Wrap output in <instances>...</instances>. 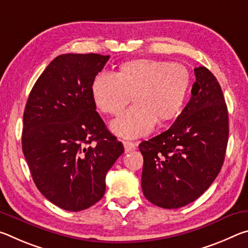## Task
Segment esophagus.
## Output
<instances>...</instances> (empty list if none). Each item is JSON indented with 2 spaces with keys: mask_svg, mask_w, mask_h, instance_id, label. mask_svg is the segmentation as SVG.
<instances>
[{
  "mask_svg": "<svg viewBox=\"0 0 248 248\" xmlns=\"http://www.w3.org/2000/svg\"><path fill=\"white\" fill-rule=\"evenodd\" d=\"M124 146L125 153H128V152H131V151H133V150H136L137 146H138V143H136V142L124 141Z\"/></svg>",
  "mask_w": 248,
  "mask_h": 248,
  "instance_id": "34e87169",
  "label": "esophagus"
}]
</instances>
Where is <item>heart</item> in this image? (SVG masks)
<instances>
[{"instance_id": "heart-1", "label": "heart", "mask_w": 248, "mask_h": 248, "mask_svg": "<svg viewBox=\"0 0 248 248\" xmlns=\"http://www.w3.org/2000/svg\"><path fill=\"white\" fill-rule=\"evenodd\" d=\"M190 86V73L177 62L140 59L125 62L118 73L102 71L92 81L91 94L103 112L117 115L133 93L136 104L111 123L119 137L134 139L146 136L157 120L178 114Z\"/></svg>"}]
</instances>
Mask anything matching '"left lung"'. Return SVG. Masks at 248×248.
<instances>
[{
    "mask_svg": "<svg viewBox=\"0 0 248 248\" xmlns=\"http://www.w3.org/2000/svg\"><path fill=\"white\" fill-rule=\"evenodd\" d=\"M191 97L171 127L141 142V185L157 207L177 209L208 189L223 165L229 114L217 79L205 66L195 69Z\"/></svg>",
    "mask_w": 248,
    "mask_h": 248,
    "instance_id": "left-lung-1",
    "label": "left lung"
}]
</instances>
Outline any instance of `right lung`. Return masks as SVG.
<instances>
[{
  "label": "right lung",
  "instance_id": "1",
  "mask_svg": "<svg viewBox=\"0 0 248 248\" xmlns=\"http://www.w3.org/2000/svg\"><path fill=\"white\" fill-rule=\"evenodd\" d=\"M109 56L61 54L50 62L29 94L22 148L37 188L68 211L103 198L107 171L124 153L96 111L92 81Z\"/></svg>",
  "mask_w": 248,
  "mask_h": 248
}]
</instances>
